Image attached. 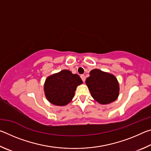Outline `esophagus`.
I'll return each mask as SVG.
<instances>
[{"instance_id":"34e87169","label":"esophagus","mask_w":151,"mask_h":151,"mask_svg":"<svg viewBox=\"0 0 151 151\" xmlns=\"http://www.w3.org/2000/svg\"><path fill=\"white\" fill-rule=\"evenodd\" d=\"M81 78L82 80H83V82L85 81L86 78H85V75H81Z\"/></svg>"}]
</instances>
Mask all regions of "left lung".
<instances>
[{
  "label": "left lung",
  "mask_w": 151,
  "mask_h": 151,
  "mask_svg": "<svg viewBox=\"0 0 151 151\" xmlns=\"http://www.w3.org/2000/svg\"><path fill=\"white\" fill-rule=\"evenodd\" d=\"M92 96L102 104L111 103L116 100L119 93V85L116 78L111 74L99 69L92 70L86 78Z\"/></svg>",
  "instance_id": "8db88e82"
}]
</instances>
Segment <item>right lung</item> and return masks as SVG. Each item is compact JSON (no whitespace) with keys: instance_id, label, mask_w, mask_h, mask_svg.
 Here are the masks:
<instances>
[{"instance_id":"1","label":"right lung","mask_w":151,"mask_h":151,"mask_svg":"<svg viewBox=\"0 0 151 151\" xmlns=\"http://www.w3.org/2000/svg\"><path fill=\"white\" fill-rule=\"evenodd\" d=\"M83 83L80 76L70 70H63L46 79L45 93L53 104L65 106L72 101L76 86Z\"/></svg>"}]
</instances>
